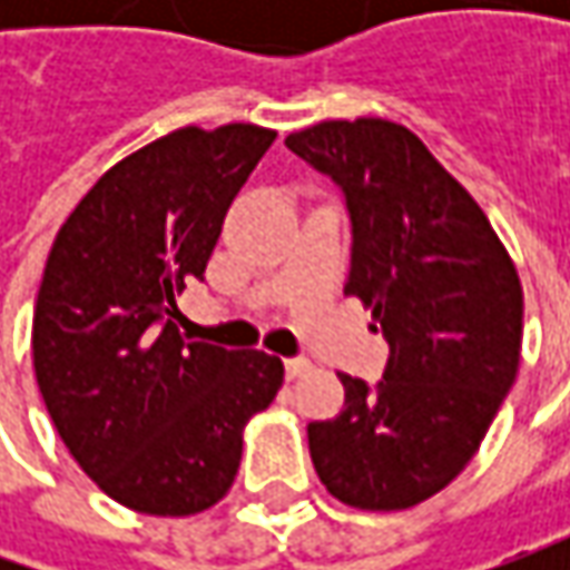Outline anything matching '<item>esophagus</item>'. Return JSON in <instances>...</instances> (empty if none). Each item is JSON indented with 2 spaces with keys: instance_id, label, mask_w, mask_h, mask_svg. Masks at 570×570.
Returning <instances> with one entry per match:
<instances>
[{
  "instance_id": "esophagus-1",
  "label": "esophagus",
  "mask_w": 570,
  "mask_h": 570,
  "mask_svg": "<svg viewBox=\"0 0 570 570\" xmlns=\"http://www.w3.org/2000/svg\"><path fill=\"white\" fill-rule=\"evenodd\" d=\"M311 367H314V364L307 362V358H285V374H288L292 381L301 377V374H307Z\"/></svg>"
}]
</instances>
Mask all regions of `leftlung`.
Returning <instances> with one entry per match:
<instances>
[{"mask_svg":"<svg viewBox=\"0 0 570 570\" xmlns=\"http://www.w3.org/2000/svg\"><path fill=\"white\" fill-rule=\"evenodd\" d=\"M285 145L345 196V295L390 345L374 386L340 374L345 409L311 422L326 492L362 511H405L448 489L479 450L523 340V288L485 212L405 126L326 120Z\"/></svg>","mask_w":570,"mask_h":570,"instance_id":"8db88e82","label":"left lung"}]
</instances>
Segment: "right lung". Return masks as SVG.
<instances>
[{"mask_svg": "<svg viewBox=\"0 0 570 570\" xmlns=\"http://www.w3.org/2000/svg\"><path fill=\"white\" fill-rule=\"evenodd\" d=\"M273 129L184 126L114 165L66 218L33 307V374L62 444L104 494L189 517L228 494L244 425L285 367L187 342L177 301L206 263Z\"/></svg>", "mask_w": 570, "mask_h": 570, "instance_id": "obj_1", "label": "right lung"}]
</instances>
